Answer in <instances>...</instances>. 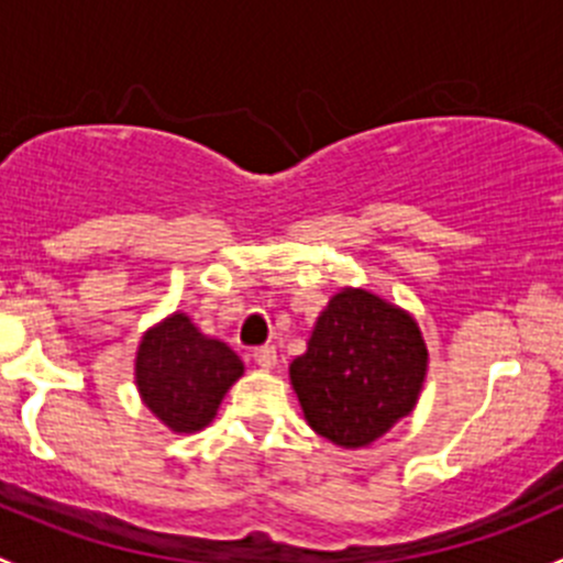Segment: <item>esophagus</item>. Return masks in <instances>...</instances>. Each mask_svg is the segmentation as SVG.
<instances>
[{
    "label": "esophagus",
    "instance_id": "esophagus-1",
    "mask_svg": "<svg viewBox=\"0 0 563 563\" xmlns=\"http://www.w3.org/2000/svg\"><path fill=\"white\" fill-rule=\"evenodd\" d=\"M253 360L261 371H272L277 365V351L272 345H264V349H255L253 351Z\"/></svg>",
    "mask_w": 563,
    "mask_h": 563
}]
</instances>
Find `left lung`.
<instances>
[{
  "label": "left lung",
  "mask_w": 563,
  "mask_h": 563,
  "mask_svg": "<svg viewBox=\"0 0 563 563\" xmlns=\"http://www.w3.org/2000/svg\"><path fill=\"white\" fill-rule=\"evenodd\" d=\"M428 360L417 318L367 288L345 286L318 313L308 351L288 376L318 435L365 450L411 417Z\"/></svg>",
  "instance_id": "obj_1"
}]
</instances>
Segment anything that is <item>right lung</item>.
Listing matches in <instances>:
<instances>
[{"mask_svg": "<svg viewBox=\"0 0 563 563\" xmlns=\"http://www.w3.org/2000/svg\"><path fill=\"white\" fill-rule=\"evenodd\" d=\"M133 373L141 402L172 433H198L245 376V362L229 343L203 334L187 313H172L141 334Z\"/></svg>", "mask_w": 563, "mask_h": 563, "instance_id": "right-lung-1", "label": "right lung"}]
</instances>
